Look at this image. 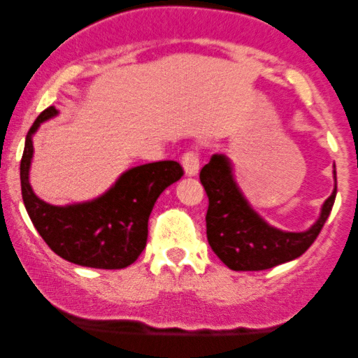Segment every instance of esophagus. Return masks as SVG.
Masks as SVG:
<instances>
[{"mask_svg": "<svg viewBox=\"0 0 358 358\" xmlns=\"http://www.w3.org/2000/svg\"><path fill=\"white\" fill-rule=\"evenodd\" d=\"M182 166L187 176H196L199 173V154L196 150H189L183 154Z\"/></svg>", "mask_w": 358, "mask_h": 358, "instance_id": "esophagus-1", "label": "esophagus"}]
</instances>
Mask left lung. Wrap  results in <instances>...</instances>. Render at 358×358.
Returning a JSON list of instances; mask_svg holds the SVG:
<instances>
[{"mask_svg":"<svg viewBox=\"0 0 358 358\" xmlns=\"http://www.w3.org/2000/svg\"><path fill=\"white\" fill-rule=\"evenodd\" d=\"M324 201L319 218L303 232H287L272 227L255 211L234 175L232 161L225 154H213L201 169V183L208 194L206 234L215 255L236 272H258L299 258L317 239L329 218L336 199Z\"/></svg>","mask_w":358,"mask_h":358,"instance_id":"left-lung-1","label":"left lung"}]
</instances>
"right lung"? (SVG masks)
Masks as SVG:
<instances>
[{"mask_svg":"<svg viewBox=\"0 0 358 358\" xmlns=\"http://www.w3.org/2000/svg\"><path fill=\"white\" fill-rule=\"evenodd\" d=\"M57 114L55 107L43 110L25 136L20 185L29 218L60 258L90 268H124L145 249L154 204L164 189L182 178V166L176 161L135 166L95 199L67 206L48 204L32 190L29 171L34 156L32 136Z\"/></svg>","mask_w":358,"mask_h":358,"instance_id":"1","label":"right lung"}]
</instances>
